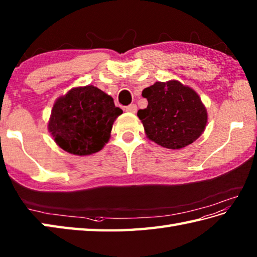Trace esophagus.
Returning a JSON list of instances; mask_svg holds the SVG:
<instances>
[{
	"instance_id": "esophagus-1",
	"label": "esophagus",
	"mask_w": 257,
	"mask_h": 257,
	"mask_svg": "<svg viewBox=\"0 0 257 257\" xmlns=\"http://www.w3.org/2000/svg\"><path fill=\"white\" fill-rule=\"evenodd\" d=\"M125 111L128 112V113H133V114H135V113H136V111H138V106H136L135 104H131V105H128V106L125 107Z\"/></svg>"
}]
</instances>
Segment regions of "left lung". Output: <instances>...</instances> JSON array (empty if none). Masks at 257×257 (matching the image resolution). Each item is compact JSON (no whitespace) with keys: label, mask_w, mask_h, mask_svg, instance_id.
Returning a JSON list of instances; mask_svg holds the SVG:
<instances>
[{"label":"left lung","mask_w":257,"mask_h":257,"mask_svg":"<svg viewBox=\"0 0 257 257\" xmlns=\"http://www.w3.org/2000/svg\"><path fill=\"white\" fill-rule=\"evenodd\" d=\"M142 96L148 107L139 109L146 138L163 148L180 150L203 134L207 111L200 95L177 80L156 82L146 87Z\"/></svg>","instance_id":"obj_1"}]
</instances>
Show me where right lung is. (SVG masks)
Returning a JSON list of instances; mask_svg holds the SVG:
<instances>
[{"mask_svg": "<svg viewBox=\"0 0 257 257\" xmlns=\"http://www.w3.org/2000/svg\"><path fill=\"white\" fill-rule=\"evenodd\" d=\"M122 113L113 97L96 86L73 87L57 97L48 130L54 142L67 153L91 155L108 142L115 119Z\"/></svg>", "mask_w": 257, "mask_h": 257, "instance_id": "right-lung-1", "label": "right lung"}]
</instances>
